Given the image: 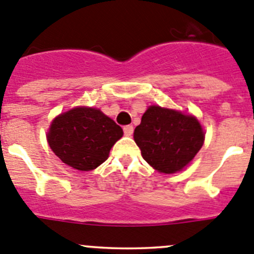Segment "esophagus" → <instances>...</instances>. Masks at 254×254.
Wrapping results in <instances>:
<instances>
[{
    "mask_svg": "<svg viewBox=\"0 0 254 254\" xmlns=\"http://www.w3.org/2000/svg\"><path fill=\"white\" fill-rule=\"evenodd\" d=\"M123 132H125L126 136H132V133H133V126H125L123 127Z\"/></svg>",
    "mask_w": 254,
    "mask_h": 254,
    "instance_id": "34e87169",
    "label": "esophagus"
}]
</instances>
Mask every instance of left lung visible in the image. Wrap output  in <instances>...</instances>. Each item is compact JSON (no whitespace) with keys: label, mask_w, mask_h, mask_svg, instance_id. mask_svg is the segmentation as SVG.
<instances>
[{"label":"left lung","mask_w":254,"mask_h":254,"mask_svg":"<svg viewBox=\"0 0 254 254\" xmlns=\"http://www.w3.org/2000/svg\"><path fill=\"white\" fill-rule=\"evenodd\" d=\"M144 161L154 170L175 173L190 163L202 148L204 133L192 116L151 106L133 134Z\"/></svg>","instance_id":"left-lung-1"}]
</instances>
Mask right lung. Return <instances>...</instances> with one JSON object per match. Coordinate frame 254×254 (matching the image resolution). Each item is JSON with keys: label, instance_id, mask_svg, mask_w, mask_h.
Segmentation results:
<instances>
[{"label": "right lung", "instance_id": "add662e5", "mask_svg": "<svg viewBox=\"0 0 254 254\" xmlns=\"http://www.w3.org/2000/svg\"><path fill=\"white\" fill-rule=\"evenodd\" d=\"M123 136L120 126L100 110L77 107L55 118L47 134L53 153L78 171L95 170Z\"/></svg>", "mask_w": 254, "mask_h": 254}]
</instances>
